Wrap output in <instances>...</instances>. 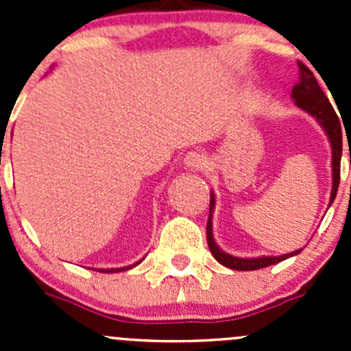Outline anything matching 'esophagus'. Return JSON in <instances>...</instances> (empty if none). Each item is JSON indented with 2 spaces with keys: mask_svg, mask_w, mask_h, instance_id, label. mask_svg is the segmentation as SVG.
<instances>
[{
  "mask_svg": "<svg viewBox=\"0 0 351 351\" xmlns=\"http://www.w3.org/2000/svg\"><path fill=\"white\" fill-rule=\"evenodd\" d=\"M185 166L190 169H204L207 168L208 165V159L207 156L204 153H200V151H190V153H186L185 156Z\"/></svg>",
  "mask_w": 351,
  "mask_h": 351,
  "instance_id": "1",
  "label": "esophagus"
}]
</instances>
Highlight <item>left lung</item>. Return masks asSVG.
Returning a JSON list of instances; mask_svg holds the SVG:
<instances>
[{"instance_id":"left-lung-1","label":"left lung","mask_w":351,"mask_h":351,"mask_svg":"<svg viewBox=\"0 0 351 351\" xmlns=\"http://www.w3.org/2000/svg\"><path fill=\"white\" fill-rule=\"evenodd\" d=\"M299 83L292 88V98L295 100V105L307 112L309 115L316 117L319 125L323 127L324 132L328 134V139L331 143L332 149V189H331V198H329V205L335 200L336 192H338L339 185V162H341V151H343V136H341V123H339L338 115H336L335 108L329 104L328 97L321 86L317 84L316 77L311 73V69L302 62H299ZM215 198L214 193H210V212H208V221H207V243L210 247L212 254L215 260L224 267L231 268V270H241V271H251L258 270V268L270 267V265L284 261L287 258L299 254L302 250L292 251L289 254H282V256H260V258H238L228 254L222 251L214 241L212 236V212H214Z\"/></svg>"}]
</instances>
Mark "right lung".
<instances>
[{"mask_svg": "<svg viewBox=\"0 0 351 351\" xmlns=\"http://www.w3.org/2000/svg\"><path fill=\"white\" fill-rule=\"evenodd\" d=\"M125 268H127V270H129V268H132V267H125ZM125 268H108V270H98V271H105V274H113V271H123V270H125Z\"/></svg>", "mask_w": 351, "mask_h": 351, "instance_id": "right-lung-1", "label": "right lung"}]
</instances>
